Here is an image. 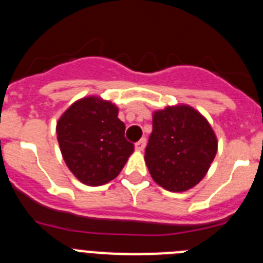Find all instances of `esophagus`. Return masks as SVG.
<instances>
[{"label": "esophagus", "mask_w": 263, "mask_h": 263, "mask_svg": "<svg viewBox=\"0 0 263 263\" xmlns=\"http://www.w3.org/2000/svg\"><path fill=\"white\" fill-rule=\"evenodd\" d=\"M146 147V138H142V139H139L138 142L136 143V150L137 152H143Z\"/></svg>", "instance_id": "obj_1"}]
</instances>
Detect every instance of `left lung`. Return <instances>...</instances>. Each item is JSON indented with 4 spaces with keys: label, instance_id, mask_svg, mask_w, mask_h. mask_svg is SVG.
<instances>
[{
    "label": "left lung",
    "instance_id": "left-lung-1",
    "mask_svg": "<svg viewBox=\"0 0 263 263\" xmlns=\"http://www.w3.org/2000/svg\"><path fill=\"white\" fill-rule=\"evenodd\" d=\"M217 137L200 111L187 104L153 111V133L145 162L153 180L184 192L206 175L217 153Z\"/></svg>",
    "mask_w": 263,
    "mask_h": 263
}]
</instances>
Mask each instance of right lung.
Instances as JSON below:
<instances>
[{"mask_svg":"<svg viewBox=\"0 0 263 263\" xmlns=\"http://www.w3.org/2000/svg\"><path fill=\"white\" fill-rule=\"evenodd\" d=\"M57 136L69 171L90 187L113 180L134 152L118 106L95 95L68 106L58 120Z\"/></svg>","mask_w":263,"mask_h":263,"instance_id":"add662e5","label":"right lung"}]
</instances>
